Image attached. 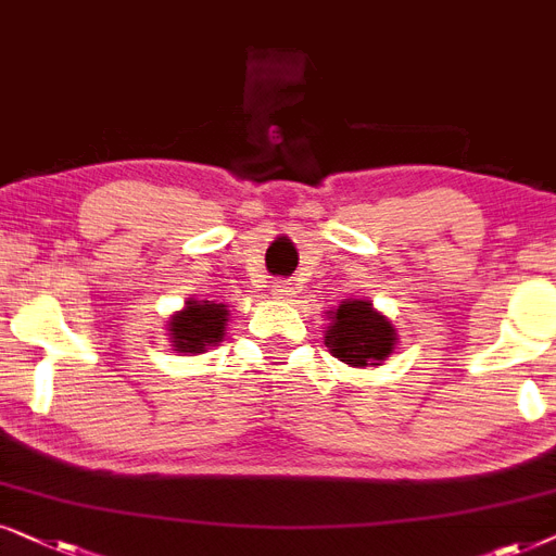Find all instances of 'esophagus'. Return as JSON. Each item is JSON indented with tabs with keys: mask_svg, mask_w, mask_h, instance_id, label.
<instances>
[{
	"mask_svg": "<svg viewBox=\"0 0 556 556\" xmlns=\"http://www.w3.org/2000/svg\"><path fill=\"white\" fill-rule=\"evenodd\" d=\"M271 294L277 300H290L294 294V287L290 282H282V279H279V282L271 285Z\"/></svg>",
	"mask_w": 556,
	"mask_h": 556,
	"instance_id": "esophagus-1",
	"label": "esophagus"
}]
</instances>
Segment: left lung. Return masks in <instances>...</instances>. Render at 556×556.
Listing matches in <instances>:
<instances>
[{"mask_svg": "<svg viewBox=\"0 0 556 556\" xmlns=\"http://www.w3.org/2000/svg\"><path fill=\"white\" fill-rule=\"evenodd\" d=\"M325 345L338 361L353 368L381 366L399 343L394 323L371 300H343L328 309Z\"/></svg>", "mask_w": 556, "mask_h": 556, "instance_id": "1", "label": "left lung"}]
</instances>
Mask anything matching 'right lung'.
I'll use <instances>...</instances> for the list:
<instances>
[{
	"mask_svg": "<svg viewBox=\"0 0 556 556\" xmlns=\"http://www.w3.org/2000/svg\"><path fill=\"white\" fill-rule=\"evenodd\" d=\"M228 305L216 300H188L182 309L169 315L167 340L175 353L198 355L226 338Z\"/></svg>",
	"mask_w": 556,
	"mask_h": 556,
	"instance_id": "add662e5",
	"label": "right lung"
}]
</instances>
